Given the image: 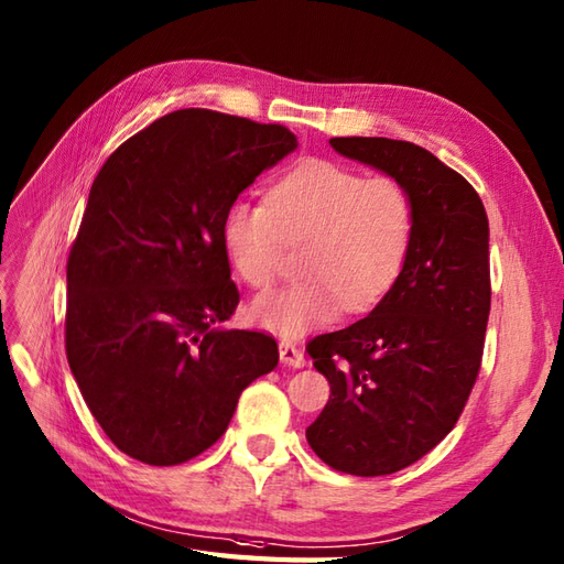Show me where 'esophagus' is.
I'll return each instance as SVG.
<instances>
[{"mask_svg":"<svg viewBox=\"0 0 564 564\" xmlns=\"http://www.w3.org/2000/svg\"><path fill=\"white\" fill-rule=\"evenodd\" d=\"M280 359H282V364L292 366V368H304V366H306L304 351H301V349L294 345V341H290V339H282V341H280Z\"/></svg>","mask_w":564,"mask_h":564,"instance_id":"1","label":"esophagus"}]
</instances>
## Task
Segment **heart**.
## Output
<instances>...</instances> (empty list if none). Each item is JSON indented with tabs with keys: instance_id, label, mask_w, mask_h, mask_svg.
Listing matches in <instances>:
<instances>
[{
	"instance_id": "obj_1",
	"label": "heart",
	"mask_w": 564,
	"mask_h": 564,
	"mask_svg": "<svg viewBox=\"0 0 564 564\" xmlns=\"http://www.w3.org/2000/svg\"><path fill=\"white\" fill-rule=\"evenodd\" d=\"M414 223V200L400 178L308 160L270 188L268 205H231L225 243L253 290H270L290 246L304 243L299 270L306 278L251 306L258 325L299 337L333 321L339 304L349 313L373 306L404 268Z\"/></svg>"
}]
</instances>
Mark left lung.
<instances>
[{
  "label": "left lung",
  "instance_id": "left-lung-1",
  "mask_svg": "<svg viewBox=\"0 0 564 564\" xmlns=\"http://www.w3.org/2000/svg\"><path fill=\"white\" fill-rule=\"evenodd\" d=\"M329 145L400 178L416 213L392 290L306 345L329 382L308 445L341 474L388 476L455 429L476 386L490 315L488 215L476 188L421 145L364 135Z\"/></svg>",
  "mask_w": 564,
  "mask_h": 564
}]
</instances>
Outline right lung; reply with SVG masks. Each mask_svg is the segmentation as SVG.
Masks as SVG:
<instances>
[{
  "label": "right lung",
  "mask_w": 564,
  "mask_h": 564,
  "mask_svg": "<svg viewBox=\"0 0 564 564\" xmlns=\"http://www.w3.org/2000/svg\"><path fill=\"white\" fill-rule=\"evenodd\" d=\"M282 123L188 107L123 141L90 186L66 260V359L123 455L194 459L239 394L278 366L258 329H217L239 306L225 219L253 178L296 148Z\"/></svg>",
  "instance_id": "add662e5"
}]
</instances>
